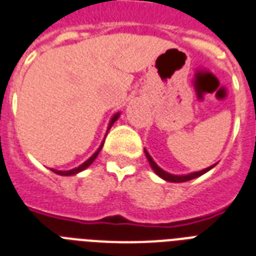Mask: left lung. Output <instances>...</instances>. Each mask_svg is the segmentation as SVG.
<instances>
[{
    "label": "left lung",
    "mask_w": 256,
    "mask_h": 256,
    "mask_svg": "<svg viewBox=\"0 0 256 256\" xmlns=\"http://www.w3.org/2000/svg\"><path fill=\"white\" fill-rule=\"evenodd\" d=\"M144 152H146V159H148V162H150V168L154 170V172H155L156 175L160 176V178L166 180V182H171V183H183V182H188V180L195 179V178H199V176L204 175L206 172H208L211 168L215 167V164H214V166L207 167L206 170H202V171H198V172H192V174H188V175H172V174H168V172H166L164 170H162V168H160L155 162H154V159L150 158V155L146 152V148H144Z\"/></svg>",
    "instance_id": "left-lung-1"
}]
</instances>
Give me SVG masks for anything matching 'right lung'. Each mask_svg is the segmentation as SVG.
Instances as JSON below:
<instances>
[{"mask_svg": "<svg viewBox=\"0 0 256 256\" xmlns=\"http://www.w3.org/2000/svg\"><path fill=\"white\" fill-rule=\"evenodd\" d=\"M118 116H120V114H114V118H110V126H108V130H110V126H114V122H116V120H118ZM108 130H106V134H108ZM102 146H104V142H101V146H98V150H97L96 152H94V154H93V155L90 156V158H89L88 160H86V162H84V163L81 164V166H78V167L73 168V170H69V171H58V170H52V171L54 172V174H57V175H61V176H70V175H76V174H78V172L84 171V170H86V168H88L89 166H90V164L93 163V162H94V159H96V158H97V155H98V154H100V150H101V148H102Z\"/></svg>", "mask_w": 256, "mask_h": 256, "instance_id": "1", "label": "right lung"}]
</instances>
